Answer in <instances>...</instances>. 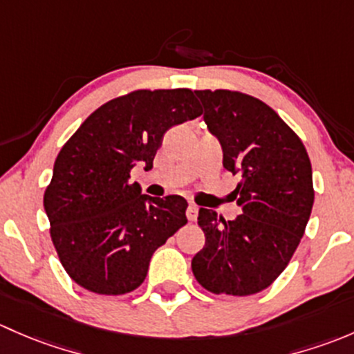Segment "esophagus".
<instances>
[{"label":"esophagus","mask_w":354,"mask_h":354,"mask_svg":"<svg viewBox=\"0 0 354 354\" xmlns=\"http://www.w3.org/2000/svg\"><path fill=\"white\" fill-rule=\"evenodd\" d=\"M198 206L196 204H189L187 206V211H185V214H187V220L189 221H196V218H198Z\"/></svg>","instance_id":"34e87169"}]
</instances>
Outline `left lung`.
I'll return each instance as SVG.
<instances>
[{"mask_svg": "<svg viewBox=\"0 0 354 354\" xmlns=\"http://www.w3.org/2000/svg\"><path fill=\"white\" fill-rule=\"evenodd\" d=\"M194 93L223 167L240 176L233 196L242 214L227 221L199 209L206 242L192 257V272L211 293L247 297L272 285L304 236L313 206L310 158L297 133L259 98L232 90Z\"/></svg>", "mask_w": 354, "mask_h": 354, "instance_id": "1", "label": "left lung"}]
</instances>
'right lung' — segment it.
Segmentation results:
<instances>
[{
    "mask_svg": "<svg viewBox=\"0 0 354 354\" xmlns=\"http://www.w3.org/2000/svg\"><path fill=\"white\" fill-rule=\"evenodd\" d=\"M201 114L189 88L134 90L100 105L64 143L44 209L76 285L97 295L136 290L153 252L187 223L184 198H150L129 177L136 165L151 169L170 127Z\"/></svg>",
    "mask_w": 354,
    "mask_h": 354,
    "instance_id": "obj_1",
    "label": "right lung"
}]
</instances>
